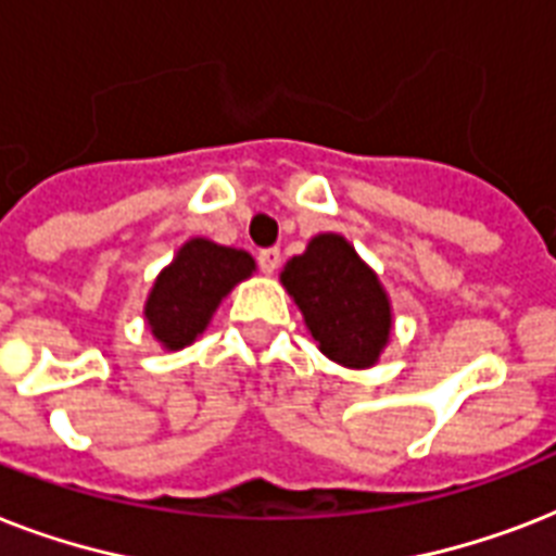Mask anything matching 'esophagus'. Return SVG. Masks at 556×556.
Here are the masks:
<instances>
[{
  "instance_id": "obj_1",
  "label": "esophagus",
  "mask_w": 556,
  "mask_h": 556,
  "mask_svg": "<svg viewBox=\"0 0 556 556\" xmlns=\"http://www.w3.org/2000/svg\"><path fill=\"white\" fill-rule=\"evenodd\" d=\"M279 260H282V253H279V248H265V251H260V268L262 274H274V270L279 268Z\"/></svg>"
}]
</instances>
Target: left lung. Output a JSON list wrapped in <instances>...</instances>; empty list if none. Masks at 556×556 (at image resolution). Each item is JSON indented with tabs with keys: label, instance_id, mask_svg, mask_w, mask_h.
<instances>
[{
	"label": "left lung",
	"instance_id": "left-lung-1",
	"mask_svg": "<svg viewBox=\"0 0 556 556\" xmlns=\"http://www.w3.org/2000/svg\"><path fill=\"white\" fill-rule=\"evenodd\" d=\"M323 355L346 369H369L392 338V303L380 277L340 233H317L279 274Z\"/></svg>",
	"mask_w": 556,
	"mask_h": 556
}]
</instances>
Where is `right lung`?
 Masks as SVG:
<instances>
[{"label": "right lung", "mask_w": 556, "mask_h": 556, "mask_svg": "<svg viewBox=\"0 0 556 556\" xmlns=\"http://www.w3.org/2000/svg\"><path fill=\"white\" fill-rule=\"evenodd\" d=\"M253 270L256 262L242 248L216 244L204 236L187 239L167 268H161L143 303V320L155 343L167 352L195 343L222 300L251 279Z\"/></svg>", "instance_id": "obj_1"}]
</instances>
